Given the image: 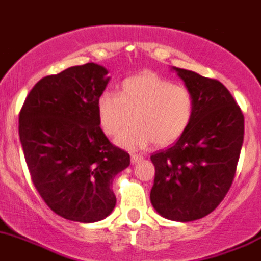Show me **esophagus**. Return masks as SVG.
Returning <instances> with one entry per match:
<instances>
[{"label": "esophagus", "mask_w": 261, "mask_h": 261, "mask_svg": "<svg viewBox=\"0 0 261 261\" xmlns=\"http://www.w3.org/2000/svg\"><path fill=\"white\" fill-rule=\"evenodd\" d=\"M142 159H143L142 155H136V153H132V155H130V163L136 164L138 163V161L142 160Z\"/></svg>", "instance_id": "1"}]
</instances>
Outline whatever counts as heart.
Masks as SVG:
<instances>
[{
	"label": "heart",
	"mask_w": 261,
	"mask_h": 261,
	"mask_svg": "<svg viewBox=\"0 0 261 261\" xmlns=\"http://www.w3.org/2000/svg\"><path fill=\"white\" fill-rule=\"evenodd\" d=\"M96 109L101 129L110 137L133 120L135 125L116 140L121 147L143 148L152 142L165 147L188 130L195 115V98L187 87L145 71L124 79L118 95L102 93Z\"/></svg>",
	"instance_id": "b5f03b06"
}]
</instances>
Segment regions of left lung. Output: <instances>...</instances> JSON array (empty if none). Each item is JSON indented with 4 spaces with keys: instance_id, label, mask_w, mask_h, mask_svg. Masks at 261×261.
<instances>
[{
    "instance_id": "8db88e82",
    "label": "left lung",
    "mask_w": 261,
    "mask_h": 261,
    "mask_svg": "<svg viewBox=\"0 0 261 261\" xmlns=\"http://www.w3.org/2000/svg\"><path fill=\"white\" fill-rule=\"evenodd\" d=\"M173 70L195 98V115L182 138L151 156L150 200L161 217L191 222L217 209L232 186L244 143V114L219 81Z\"/></svg>"
}]
</instances>
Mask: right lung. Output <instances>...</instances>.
I'll list each match as a JSON object with an SVG mask.
<instances>
[{"label": "right lung", "mask_w": 261, "mask_h": 261, "mask_svg": "<svg viewBox=\"0 0 261 261\" xmlns=\"http://www.w3.org/2000/svg\"><path fill=\"white\" fill-rule=\"evenodd\" d=\"M95 63L42 78L19 114V136L31 178L47 206L65 219L93 223L115 207L111 186L130 164L101 129L97 98L109 83Z\"/></svg>", "instance_id": "add662e5"}]
</instances>
